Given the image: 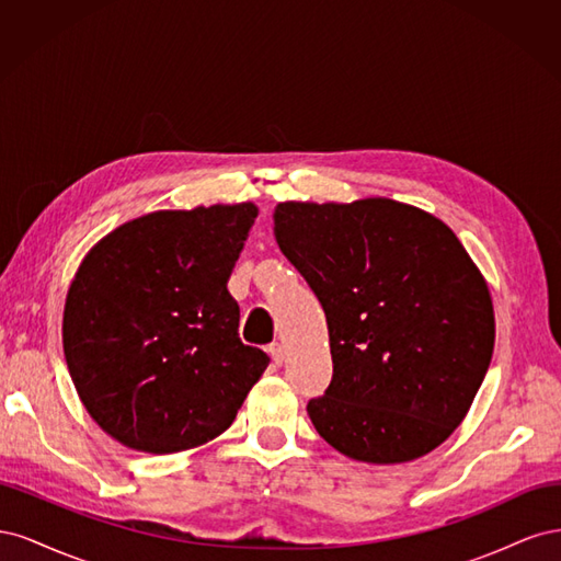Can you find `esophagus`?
<instances>
[{
	"mask_svg": "<svg viewBox=\"0 0 561 561\" xmlns=\"http://www.w3.org/2000/svg\"><path fill=\"white\" fill-rule=\"evenodd\" d=\"M268 355H271V358H274V363L276 365H283V360H285V348H283V344H271L268 346Z\"/></svg>",
	"mask_w": 561,
	"mask_h": 561,
	"instance_id": "esophagus-1",
	"label": "esophagus"
}]
</instances>
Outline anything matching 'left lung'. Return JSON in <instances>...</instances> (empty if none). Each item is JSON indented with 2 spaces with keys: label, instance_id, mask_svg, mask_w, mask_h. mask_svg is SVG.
Here are the masks:
<instances>
[{
  "label": "left lung",
  "instance_id": "1",
  "mask_svg": "<svg viewBox=\"0 0 561 561\" xmlns=\"http://www.w3.org/2000/svg\"><path fill=\"white\" fill-rule=\"evenodd\" d=\"M274 233L328 318L332 381L307 412L363 463H407L461 426L494 353L482 271L435 215L393 198L285 201Z\"/></svg>",
  "mask_w": 561,
  "mask_h": 561
}]
</instances>
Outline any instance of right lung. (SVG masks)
Listing matches in <instances>:
<instances>
[{
  "mask_svg": "<svg viewBox=\"0 0 561 561\" xmlns=\"http://www.w3.org/2000/svg\"><path fill=\"white\" fill-rule=\"evenodd\" d=\"M252 201L157 210L100 239L62 311L67 369L91 419L145 454L222 435L268 355L239 336L227 283L257 217Z\"/></svg>",
  "mask_w": 561,
  "mask_h": 561,
  "instance_id": "right-lung-1",
  "label": "right lung"
}]
</instances>
